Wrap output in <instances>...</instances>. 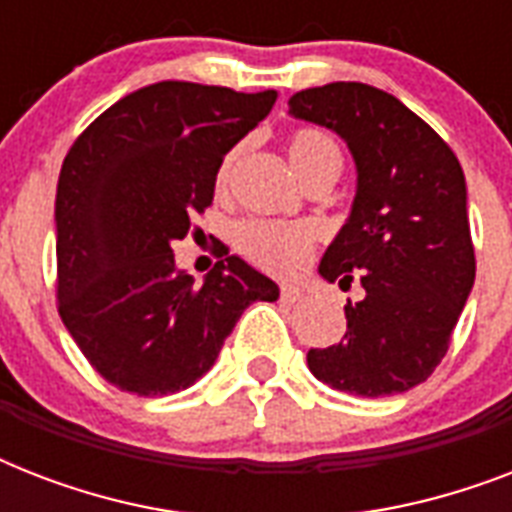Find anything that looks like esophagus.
I'll list each match as a JSON object with an SVG mask.
<instances>
[{
  "label": "esophagus",
  "instance_id": "esophagus-1",
  "mask_svg": "<svg viewBox=\"0 0 512 512\" xmlns=\"http://www.w3.org/2000/svg\"><path fill=\"white\" fill-rule=\"evenodd\" d=\"M281 300L284 303H297V300H303V289L292 287V284H281Z\"/></svg>",
  "mask_w": 512,
  "mask_h": 512
}]
</instances>
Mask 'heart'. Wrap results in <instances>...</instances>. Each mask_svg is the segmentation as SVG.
Returning a JSON list of instances; mask_svg holds the SVG:
<instances>
[{"mask_svg":"<svg viewBox=\"0 0 512 512\" xmlns=\"http://www.w3.org/2000/svg\"><path fill=\"white\" fill-rule=\"evenodd\" d=\"M287 156L292 170L305 185L316 180H332L342 170V151L337 140L316 127H300L287 138ZM241 159V148H233L223 156L217 167L215 185L217 191H225L231 185L236 164ZM236 247L241 255L265 271L271 273H292L303 268L305 260L311 257L313 236L305 228L276 220H247L236 228Z\"/></svg>","mask_w":512,"mask_h":512,"instance_id":"b5f03b06","label":"heart"}]
</instances>
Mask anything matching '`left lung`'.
I'll list each match as a JSON object with an SVG mask.
<instances>
[{"label": "left lung", "instance_id": "1", "mask_svg": "<svg viewBox=\"0 0 512 512\" xmlns=\"http://www.w3.org/2000/svg\"><path fill=\"white\" fill-rule=\"evenodd\" d=\"M289 114L348 143L358 185L348 223L319 273L348 292V329L337 345L308 350L321 382L356 396L404 393L449 350L476 281L468 191L454 151L398 98L361 82L295 92Z\"/></svg>", "mask_w": 512, "mask_h": 512}]
</instances>
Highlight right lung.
Listing matches in <instances>:
<instances>
[{"instance_id": "1", "label": "right lung", "mask_w": 512, "mask_h": 512, "mask_svg": "<svg viewBox=\"0 0 512 512\" xmlns=\"http://www.w3.org/2000/svg\"><path fill=\"white\" fill-rule=\"evenodd\" d=\"M273 103L276 90L148 84L103 111L63 159L58 313L92 369L119 390H185L215 364L247 305L279 297L236 255L225 252L201 287L172 255V241L212 204L223 156Z\"/></svg>"}]
</instances>
